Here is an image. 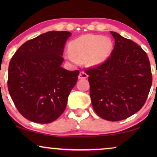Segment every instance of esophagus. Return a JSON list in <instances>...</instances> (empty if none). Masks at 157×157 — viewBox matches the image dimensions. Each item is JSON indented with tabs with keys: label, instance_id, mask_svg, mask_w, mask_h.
Wrapping results in <instances>:
<instances>
[{
	"label": "esophagus",
	"instance_id": "1",
	"mask_svg": "<svg viewBox=\"0 0 157 157\" xmlns=\"http://www.w3.org/2000/svg\"><path fill=\"white\" fill-rule=\"evenodd\" d=\"M87 78H88V75L86 74L84 71H81L79 73V75H78L79 79H85Z\"/></svg>",
	"mask_w": 157,
	"mask_h": 157
}]
</instances>
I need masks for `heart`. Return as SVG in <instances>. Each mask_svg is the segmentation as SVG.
Returning <instances> with one entry per match:
<instances>
[{
    "mask_svg": "<svg viewBox=\"0 0 157 157\" xmlns=\"http://www.w3.org/2000/svg\"><path fill=\"white\" fill-rule=\"evenodd\" d=\"M112 50L113 42L110 38L100 35H85L68 44L69 53L65 55V59L74 64L85 61L88 66H96L109 59Z\"/></svg>",
    "mask_w": 157,
    "mask_h": 157,
    "instance_id": "1",
    "label": "heart"
}]
</instances>
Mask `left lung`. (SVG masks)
Masks as SVG:
<instances>
[{
    "label": "left lung",
    "instance_id": "obj_1",
    "mask_svg": "<svg viewBox=\"0 0 157 157\" xmlns=\"http://www.w3.org/2000/svg\"><path fill=\"white\" fill-rule=\"evenodd\" d=\"M111 54L104 63L86 70L95 112L110 121H121L144 105L152 83L150 62L141 46L116 32Z\"/></svg>",
    "mask_w": 157,
    "mask_h": 157
}]
</instances>
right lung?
Here are the masks:
<instances>
[{"label":"right lung","mask_w":157,"mask_h":157,"mask_svg":"<svg viewBox=\"0 0 157 157\" xmlns=\"http://www.w3.org/2000/svg\"><path fill=\"white\" fill-rule=\"evenodd\" d=\"M68 31H48L24 43L8 66V89L21 114L48 124L65 111L79 71L61 67Z\"/></svg>","instance_id":"add662e5"}]
</instances>
